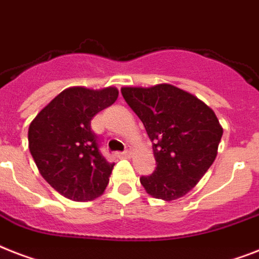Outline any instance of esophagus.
<instances>
[{
    "label": "esophagus",
    "instance_id": "obj_1",
    "mask_svg": "<svg viewBox=\"0 0 259 259\" xmlns=\"http://www.w3.org/2000/svg\"><path fill=\"white\" fill-rule=\"evenodd\" d=\"M119 157H123V158H129L130 157V151L129 150H125L122 153H118Z\"/></svg>",
    "mask_w": 259,
    "mask_h": 259
}]
</instances>
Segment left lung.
<instances>
[{
	"label": "left lung",
	"instance_id": "obj_1",
	"mask_svg": "<svg viewBox=\"0 0 259 259\" xmlns=\"http://www.w3.org/2000/svg\"><path fill=\"white\" fill-rule=\"evenodd\" d=\"M123 100L142 121L153 144L154 173L141 184L154 198L173 201L198 184L217 157L224 130L214 111L169 83L122 88Z\"/></svg>",
	"mask_w": 259,
	"mask_h": 259
}]
</instances>
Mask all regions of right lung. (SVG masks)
Here are the masks:
<instances>
[{
  "instance_id": "right-lung-1",
  "label": "right lung",
  "mask_w": 259,
  "mask_h": 259,
  "mask_svg": "<svg viewBox=\"0 0 259 259\" xmlns=\"http://www.w3.org/2000/svg\"><path fill=\"white\" fill-rule=\"evenodd\" d=\"M115 88H69L39 111L29 126V149L41 176L58 193L77 202L104 193L114 163L101 153L92 118L113 105Z\"/></svg>"
}]
</instances>
